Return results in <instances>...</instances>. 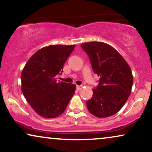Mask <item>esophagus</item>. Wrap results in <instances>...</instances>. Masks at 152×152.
I'll return each mask as SVG.
<instances>
[{
    "mask_svg": "<svg viewBox=\"0 0 152 152\" xmlns=\"http://www.w3.org/2000/svg\"><path fill=\"white\" fill-rule=\"evenodd\" d=\"M82 88H83L82 85H76V89H78V90H80Z\"/></svg>",
    "mask_w": 152,
    "mask_h": 152,
    "instance_id": "34e87169",
    "label": "esophagus"
}]
</instances>
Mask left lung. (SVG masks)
Listing matches in <instances>:
<instances>
[{
	"instance_id": "obj_1",
	"label": "left lung",
	"mask_w": 152,
	"mask_h": 152,
	"mask_svg": "<svg viewBox=\"0 0 152 152\" xmlns=\"http://www.w3.org/2000/svg\"><path fill=\"white\" fill-rule=\"evenodd\" d=\"M89 56L93 71L99 77L93 96L86 102L89 112L98 118L116 114L128 99L133 85L129 65L110 45L102 42L81 44Z\"/></svg>"
}]
</instances>
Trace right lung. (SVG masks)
<instances>
[{
	"label": "right lung",
	"instance_id": "obj_1",
	"mask_svg": "<svg viewBox=\"0 0 152 152\" xmlns=\"http://www.w3.org/2000/svg\"><path fill=\"white\" fill-rule=\"evenodd\" d=\"M74 48V45L45 47L38 50L23 68L21 89L27 101L40 116L53 118L60 116L74 94L75 85L56 80Z\"/></svg>",
	"mask_w": 152,
	"mask_h": 152
}]
</instances>
